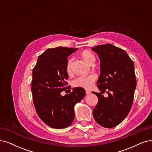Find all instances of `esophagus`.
I'll return each mask as SVG.
<instances>
[{
	"mask_svg": "<svg viewBox=\"0 0 152 152\" xmlns=\"http://www.w3.org/2000/svg\"><path fill=\"white\" fill-rule=\"evenodd\" d=\"M86 94H90L91 93V92L90 90H86Z\"/></svg>",
	"mask_w": 152,
	"mask_h": 152,
	"instance_id": "obj_1",
	"label": "esophagus"
}]
</instances>
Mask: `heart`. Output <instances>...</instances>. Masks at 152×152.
<instances>
[{
    "label": "heart",
    "instance_id": "heart-1",
    "mask_svg": "<svg viewBox=\"0 0 152 152\" xmlns=\"http://www.w3.org/2000/svg\"><path fill=\"white\" fill-rule=\"evenodd\" d=\"M80 57L87 64L92 65L95 62V56L94 54L88 50H83L80 53ZM73 58H70L66 65V71L69 74H71L72 70ZM96 79V77L94 74H90L87 76H79L73 80V86L76 87H82L89 88L92 86L93 83Z\"/></svg>",
    "mask_w": 152,
    "mask_h": 152
}]
</instances>
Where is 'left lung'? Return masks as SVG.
<instances>
[{
    "mask_svg": "<svg viewBox=\"0 0 152 152\" xmlns=\"http://www.w3.org/2000/svg\"><path fill=\"white\" fill-rule=\"evenodd\" d=\"M92 50L101 61L96 84L102 92H93L99 99L93 110L94 118L105 128H113L126 118L133 104L137 85L134 64L124 50L110 44L95 46ZM102 91L109 96L104 97Z\"/></svg>",
    "mask_w": 152,
    "mask_h": 152,
    "instance_id": "left-lung-1",
    "label": "left lung"
}]
</instances>
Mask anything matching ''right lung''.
<instances>
[{
    "label": "right lung",
    "instance_id": "1",
    "mask_svg": "<svg viewBox=\"0 0 152 152\" xmlns=\"http://www.w3.org/2000/svg\"><path fill=\"white\" fill-rule=\"evenodd\" d=\"M78 48L58 47L48 48L39 56L33 69L31 91L36 112L40 118L53 129L70 126L74 120V105L86 95L81 87L69 94L60 93L68 88L66 71L67 57Z\"/></svg>",
    "mask_w": 152,
    "mask_h": 152
}]
</instances>
